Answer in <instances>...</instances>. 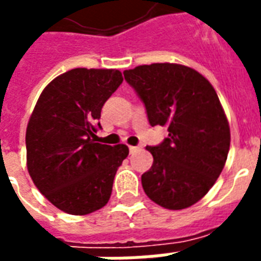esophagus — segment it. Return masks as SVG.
<instances>
[{"label": "esophagus", "instance_id": "esophagus-1", "mask_svg": "<svg viewBox=\"0 0 261 261\" xmlns=\"http://www.w3.org/2000/svg\"><path fill=\"white\" fill-rule=\"evenodd\" d=\"M138 150H142V146H130V153H137Z\"/></svg>", "mask_w": 261, "mask_h": 261}]
</instances>
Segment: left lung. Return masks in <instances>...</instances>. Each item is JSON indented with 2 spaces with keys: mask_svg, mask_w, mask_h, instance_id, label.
<instances>
[{
  "mask_svg": "<svg viewBox=\"0 0 261 261\" xmlns=\"http://www.w3.org/2000/svg\"><path fill=\"white\" fill-rule=\"evenodd\" d=\"M151 126H168V138L146 146L153 165L142 174L145 194L159 206L182 210L214 186L226 163L230 128L217 92L191 67L151 63L124 70Z\"/></svg>",
  "mask_w": 261,
  "mask_h": 261,
  "instance_id": "obj_1",
  "label": "left lung"
}]
</instances>
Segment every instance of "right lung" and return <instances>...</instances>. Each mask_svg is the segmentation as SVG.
<instances>
[{"mask_svg": "<svg viewBox=\"0 0 261 261\" xmlns=\"http://www.w3.org/2000/svg\"><path fill=\"white\" fill-rule=\"evenodd\" d=\"M123 83L115 69H71L44 89L27 126V168L59 210L85 215L108 203L126 145L94 142L104 102Z\"/></svg>", "mask_w": 261, "mask_h": 261, "instance_id": "right-lung-1", "label": "right lung"}]
</instances>
